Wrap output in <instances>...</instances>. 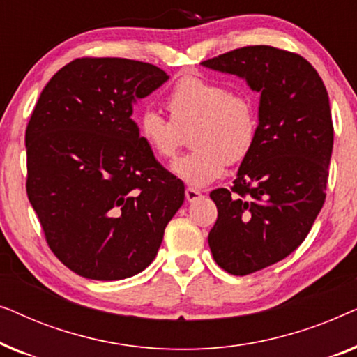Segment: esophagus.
<instances>
[{"label": "esophagus", "mask_w": 357, "mask_h": 357, "mask_svg": "<svg viewBox=\"0 0 357 357\" xmlns=\"http://www.w3.org/2000/svg\"><path fill=\"white\" fill-rule=\"evenodd\" d=\"M185 198H187L188 203H193V202H197V199L202 198V192L197 188L188 187L187 190H185Z\"/></svg>", "instance_id": "obj_1"}]
</instances>
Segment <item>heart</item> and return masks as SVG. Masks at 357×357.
Instances as JSON below:
<instances>
[{
    "label": "heart",
    "instance_id": "1",
    "mask_svg": "<svg viewBox=\"0 0 357 357\" xmlns=\"http://www.w3.org/2000/svg\"><path fill=\"white\" fill-rule=\"evenodd\" d=\"M165 107L172 122L148 109L138 116V133L158 158L172 159L183 133L195 125L192 146L197 149L172 164V172L193 187L221 177L227 164L241 162L255 144V105L221 82L185 76L169 92Z\"/></svg>",
    "mask_w": 357,
    "mask_h": 357
}]
</instances>
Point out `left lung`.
I'll list each match as a JSON object with an SVG mask.
<instances>
[{"instance_id":"obj_1","label":"left lung","mask_w":357,"mask_h":357,"mask_svg":"<svg viewBox=\"0 0 357 357\" xmlns=\"http://www.w3.org/2000/svg\"><path fill=\"white\" fill-rule=\"evenodd\" d=\"M202 65L260 92L255 144L232 188L209 193L218 206L208 236L214 261L245 276L294 252L324 206L333 149L328 92L305 58L270 45L237 48Z\"/></svg>"}]
</instances>
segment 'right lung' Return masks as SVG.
Returning a JSON list of instances; mask_svg holds the SVG:
<instances>
[{
  "mask_svg": "<svg viewBox=\"0 0 357 357\" xmlns=\"http://www.w3.org/2000/svg\"><path fill=\"white\" fill-rule=\"evenodd\" d=\"M169 79L126 58H77L43 87L26 130L27 197L48 247L87 280L138 275L183 204L131 119L136 100Z\"/></svg>",
  "mask_w": 357,
  "mask_h": 357,
  "instance_id": "add662e5",
  "label": "right lung"
}]
</instances>
